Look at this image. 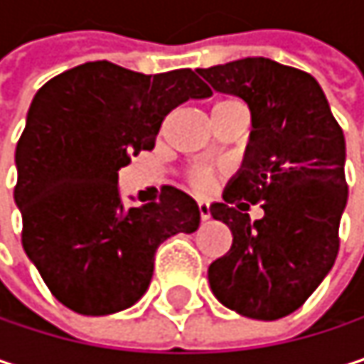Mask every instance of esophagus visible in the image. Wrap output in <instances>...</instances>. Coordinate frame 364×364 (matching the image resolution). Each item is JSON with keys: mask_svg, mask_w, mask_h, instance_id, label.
Instances as JSON below:
<instances>
[{"mask_svg": "<svg viewBox=\"0 0 364 364\" xmlns=\"http://www.w3.org/2000/svg\"><path fill=\"white\" fill-rule=\"evenodd\" d=\"M198 213H200V218H202V220H208V218H210V206L204 204V202H200V204H198Z\"/></svg>", "mask_w": 364, "mask_h": 364, "instance_id": "34e87169", "label": "esophagus"}]
</instances>
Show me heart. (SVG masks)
Masks as SVG:
<instances>
[{"label":"heart","instance_id":"obj_1","mask_svg":"<svg viewBox=\"0 0 364 364\" xmlns=\"http://www.w3.org/2000/svg\"><path fill=\"white\" fill-rule=\"evenodd\" d=\"M229 104H235V102L233 100H223V102L215 104V108H223V106H229ZM216 175L218 173H216L213 166H193L189 171V183H191V187L198 193H210L216 185Z\"/></svg>","mask_w":364,"mask_h":364}]
</instances>
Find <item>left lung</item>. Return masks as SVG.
I'll return each instance as SVG.
<instances>
[{
	"mask_svg": "<svg viewBox=\"0 0 364 364\" xmlns=\"http://www.w3.org/2000/svg\"><path fill=\"white\" fill-rule=\"evenodd\" d=\"M196 73L242 97L252 114L242 168L210 206L233 235L208 267L210 289L235 313L275 321L298 311L336 262L348 200L344 133L304 70L244 58ZM250 203L265 216L250 221Z\"/></svg>",
	"mask_w": 364,
	"mask_h": 364,
	"instance_id": "obj_1",
	"label": "left lung"
}]
</instances>
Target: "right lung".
Segmentation results:
<instances>
[{
  "mask_svg": "<svg viewBox=\"0 0 364 364\" xmlns=\"http://www.w3.org/2000/svg\"><path fill=\"white\" fill-rule=\"evenodd\" d=\"M210 93L191 68L141 75L106 60L37 91L16 146L14 200L22 248L66 309L102 316L133 306L158 246L200 227L196 200L171 185L160 200L124 208L118 171L154 148L173 108Z\"/></svg>",
  "mask_w": 364,
  "mask_h": 364,
  "instance_id": "right-lung-1",
  "label": "right lung"
}]
</instances>
